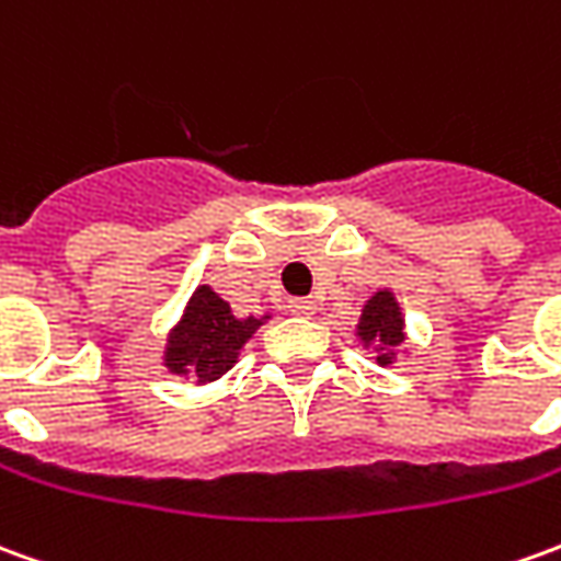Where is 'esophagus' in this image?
I'll list each match as a JSON object with an SVG mask.
<instances>
[{
	"label": "esophagus",
	"instance_id": "34e87169",
	"mask_svg": "<svg viewBox=\"0 0 561 561\" xmlns=\"http://www.w3.org/2000/svg\"><path fill=\"white\" fill-rule=\"evenodd\" d=\"M312 309H316V304H312L309 297H297V300H288V312H291V316H312Z\"/></svg>",
	"mask_w": 561,
	"mask_h": 561
}]
</instances>
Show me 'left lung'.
<instances>
[{"label": "left lung", "instance_id": "obj_1", "mask_svg": "<svg viewBox=\"0 0 561 561\" xmlns=\"http://www.w3.org/2000/svg\"><path fill=\"white\" fill-rule=\"evenodd\" d=\"M355 336L362 340L364 348H374L376 364H391L398 358V348L407 343V324L398 297L391 288H379L370 294V300L364 304L362 319L355 324Z\"/></svg>", "mask_w": 561, "mask_h": 561}]
</instances>
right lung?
I'll return each mask as SVG.
<instances>
[{
    "instance_id": "obj_1",
    "label": "right lung",
    "mask_w": 561,
    "mask_h": 561,
    "mask_svg": "<svg viewBox=\"0 0 561 561\" xmlns=\"http://www.w3.org/2000/svg\"><path fill=\"white\" fill-rule=\"evenodd\" d=\"M267 319L270 312L237 319L230 304L209 285H197L182 309V319L167 334L163 367L175 376H194L199 386L215 382L237 364L242 346Z\"/></svg>"
}]
</instances>
